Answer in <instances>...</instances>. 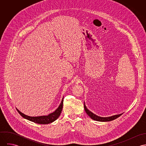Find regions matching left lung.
Instances as JSON below:
<instances>
[{
	"mask_svg": "<svg viewBox=\"0 0 146 146\" xmlns=\"http://www.w3.org/2000/svg\"><path fill=\"white\" fill-rule=\"evenodd\" d=\"M84 109L85 111L86 112V113H87V115L93 120H96V121H102V122H105V121H110L112 120H113L116 119H117V117H120L123 113L121 114H119V115H116L114 116H112L110 117H100L98 116L95 114H94L93 113H92V112H90L89 110H88V108H86L85 103H84Z\"/></svg>",
	"mask_w": 146,
	"mask_h": 146,
	"instance_id": "left-lung-1",
	"label": "left lung"
}]
</instances>
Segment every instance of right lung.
<instances>
[{
	"label": "right lung",
	"mask_w": 146,
	"mask_h": 146,
	"mask_svg": "<svg viewBox=\"0 0 146 146\" xmlns=\"http://www.w3.org/2000/svg\"><path fill=\"white\" fill-rule=\"evenodd\" d=\"M63 98H62V100L61 101V103L58 108L53 112L49 114L47 116H36V117H31L27 115H26L23 113L21 112L18 109H17V111L20 114V115L22 116L23 118L33 121L35 123L39 124H48L49 123H51L55 120H56L58 117L60 116L61 113L62 112V110L63 108Z\"/></svg>",
	"instance_id": "obj_1"
}]
</instances>
